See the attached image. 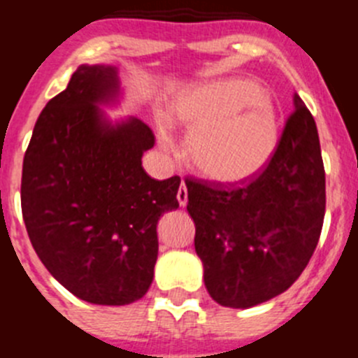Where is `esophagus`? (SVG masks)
<instances>
[{"mask_svg": "<svg viewBox=\"0 0 358 358\" xmlns=\"http://www.w3.org/2000/svg\"><path fill=\"white\" fill-rule=\"evenodd\" d=\"M177 201H179V204H181L182 208H185L186 202H188V189H186L185 181H182L181 186H179V192H177Z\"/></svg>", "mask_w": 358, "mask_h": 358, "instance_id": "1", "label": "esophagus"}]
</instances>
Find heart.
<instances>
[{
	"label": "heart",
	"instance_id": "1",
	"mask_svg": "<svg viewBox=\"0 0 358 358\" xmlns=\"http://www.w3.org/2000/svg\"><path fill=\"white\" fill-rule=\"evenodd\" d=\"M173 122L188 132V157L215 182L249 181L267 166L280 140L273 98L251 80L224 78L186 87L170 106ZM161 147L173 141L166 125L157 129Z\"/></svg>",
	"mask_w": 358,
	"mask_h": 358
}]
</instances>
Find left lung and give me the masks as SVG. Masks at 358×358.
Here are the masks:
<instances>
[{
  "mask_svg": "<svg viewBox=\"0 0 358 358\" xmlns=\"http://www.w3.org/2000/svg\"><path fill=\"white\" fill-rule=\"evenodd\" d=\"M195 251L218 305L251 308L301 276L324 220L327 185L314 116L294 94L274 156L240 186L186 179Z\"/></svg>",
  "mask_w": 358,
  "mask_h": 358,
  "instance_id": "left-lung-1",
  "label": "left lung"
}]
</instances>
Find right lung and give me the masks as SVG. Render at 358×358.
Listing matches in <instances>:
<instances>
[{
	"mask_svg": "<svg viewBox=\"0 0 358 358\" xmlns=\"http://www.w3.org/2000/svg\"><path fill=\"white\" fill-rule=\"evenodd\" d=\"M118 69L82 64L37 118L23 161L21 210L37 256L62 287L93 305L138 301L154 280L157 222L179 208L177 176L141 166L156 140L141 120L113 122Z\"/></svg>",
	"mask_w": 358,
	"mask_h": 358,
	"instance_id": "1",
	"label": "right lung"
}]
</instances>
